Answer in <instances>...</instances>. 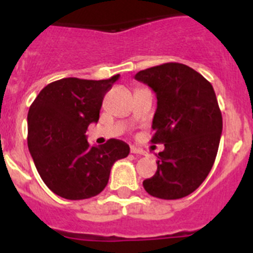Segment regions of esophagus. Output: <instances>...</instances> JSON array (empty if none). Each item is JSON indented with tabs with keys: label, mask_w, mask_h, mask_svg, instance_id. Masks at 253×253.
<instances>
[{
	"label": "esophagus",
	"mask_w": 253,
	"mask_h": 253,
	"mask_svg": "<svg viewBox=\"0 0 253 253\" xmlns=\"http://www.w3.org/2000/svg\"><path fill=\"white\" fill-rule=\"evenodd\" d=\"M130 152L134 154H140V156H144V154H146V151H143L142 148H138V147L134 146L130 147Z\"/></svg>",
	"instance_id": "34e87169"
}]
</instances>
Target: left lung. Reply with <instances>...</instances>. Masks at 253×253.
I'll return each instance as SVG.
<instances>
[{
    "mask_svg": "<svg viewBox=\"0 0 253 253\" xmlns=\"http://www.w3.org/2000/svg\"><path fill=\"white\" fill-rule=\"evenodd\" d=\"M135 80L156 92L151 142L165 144L156 154L157 171L143 186L154 198H185L203 184L218 153L223 120L213 86L176 62L143 69Z\"/></svg>",
    "mask_w": 253,
    "mask_h": 253,
    "instance_id": "8db88e82",
    "label": "left lung"
}]
</instances>
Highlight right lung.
Segmentation results:
<instances>
[{
	"instance_id": "right-lung-1",
	"label": "right lung",
	"mask_w": 253,
	"mask_h": 253,
	"mask_svg": "<svg viewBox=\"0 0 253 253\" xmlns=\"http://www.w3.org/2000/svg\"><path fill=\"white\" fill-rule=\"evenodd\" d=\"M118 78H62L44 87L29 109V151L44 184L60 198L99 195L114 162L130 152L119 139L91 147L84 135L88 125L99 120L105 93Z\"/></svg>"
}]
</instances>
